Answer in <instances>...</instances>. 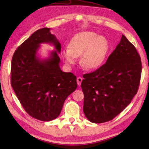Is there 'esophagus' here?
<instances>
[{"label": "esophagus", "mask_w": 149, "mask_h": 149, "mask_svg": "<svg viewBox=\"0 0 149 149\" xmlns=\"http://www.w3.org/2000/svg\"><path fill=\"white\" fill-rule=\"evenodd\" d=\"M82 80H83V78L81 77H78L77 78V85H79V86H80L81 85V82H82Z\"/></svg>", "instance_id": "esophagus-1"}]
</instances>
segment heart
<instances>
[{
	"label": "heart",
	"mask_w": 149,
	"mask_h": 149,
	"mask_svg": "<svg viewBox=\"0 0 149 149\" xmlns=\"http://www.w3.org/2000/svg\"><path fill=\"white\" fill-rule=\"evenodd\" d=\"M68 47L62 50L61 56L67 67L76 64L80 57V64L85 69L94 70L101 67L110 49L108 40L103 35L91 31L75 34L69 42Z\"/></svg>",
	"instance_id": "b5f03b06"
}]
</instances>
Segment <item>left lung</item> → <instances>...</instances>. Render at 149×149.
<instances>
[{"instance_id": "left-lung-1", "label": "left lung", "mask_w": 149, "mask_h": 149, "mask_svg": "<svg viewBox=\"0 0 149 149\" xmlns=\"http://www.w3.org/2000/svg\"><path fill=\"white\" fill-rule=\"evenodd\" d=\"M142 65L135 47L122 35L107 62L83 75L84 112L92 123L112 120L130 104L137 94Z\"/></svg>"}]
</instances>
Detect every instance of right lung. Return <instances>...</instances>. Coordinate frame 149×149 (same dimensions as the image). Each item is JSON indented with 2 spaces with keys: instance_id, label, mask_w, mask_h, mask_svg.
<instances>
[{
  "instance_id": "1",
  "label": "right lung",
  "mask_w": 149,
  "mask_h": 149,
  "mask_svg": "<svg viewBox=\"0 0 149 149\" xmlns=\"http://www.w3.org/2000/svg\"><path fill=\"white\" fill-rule=\"evenodd\" d=\"M42 43L55 49L47 59L38 54ZM60 51L58 40L44 27L20 45L12 56V87L27 114L44 122L58 116L65 99L77 87L76 76L60 69Z\"/></svg>"
}]
</instances>
